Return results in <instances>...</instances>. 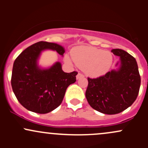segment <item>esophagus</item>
Returning <instances> with one entry per match:
<instances>
[{
	"instance_id": "1",
	"label": "esophagus",
	"mask_w": 148,
	"mask_h": 148,
	"mask_svg": "<svg viewBox=\"0 0 148 148\" xmlns=\"http://www.w3.org/2000/svg\"><path fill=\"white\" fill-rule=\"evenodd\" d=\"M82 77H84V75L80 73H78L77 75H76V78H77V79H79V78H82Z\"/></svg>"
}]
</instances>
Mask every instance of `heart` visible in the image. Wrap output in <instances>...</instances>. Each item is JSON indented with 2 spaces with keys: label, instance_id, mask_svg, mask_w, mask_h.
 Here are the masks:
<instances>
[{
  "label": "heart",
  "instance_id": "1",
  "mask_svg": "<svg viewBox=\"0 0 148 148\" xmlns=\"http://www.w3.org/2000/svg\"><path fill=\"white\" fill-rule=\"evenodd\" d=\"M71 56L74 62L84 69L87 75L98 77L106 74L112 66L113 58L108 51H103L94 47H76L71 51ZM66 61L71 62V59L66 56Z\"/></svg>",
  "mask_w": 148,
  "mask_h": 148
}]
</instances>
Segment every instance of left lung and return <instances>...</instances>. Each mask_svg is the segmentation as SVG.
<instances>
[{
  "mask_svg": "<svg viewBox=\"0 0 148 148\" xmlns=\"http://www.w3.org/2000/svg\"><path fill=\"white\" fill-rule=\"evenodd\" d=\"M120 59V66L97 78L88 77L85 96L92 108L114 114L128 108L136 99L140 76L135 58L120 49L111 50Z\"/></svg>",
  "mask_w": 148,
  "mask_h": 148,
  "instance_id": "left-lung-1",
  "label": "left lung"
}]
</instances>
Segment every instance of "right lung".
<instances>
[{"label":"right lung","instance_id":"obj_1","mask_svg":"<svg viewBox=\"0 0 148 148\" xmlns=\"http://www.w3.org/2000/svg\"><path fill=\"white\" fill-rule=\"evenodd\" d=\"M52 49L63 56L64 48L56 43L40 41L24 49L13 64L11 84L18 101L31 112L45 114L61 105L66 89L76 81L77 72L63 71L60 62L41 69L38 59L42 51Z\"/></svg>","mask_w":148,"mask_h":148}]
</instances>
